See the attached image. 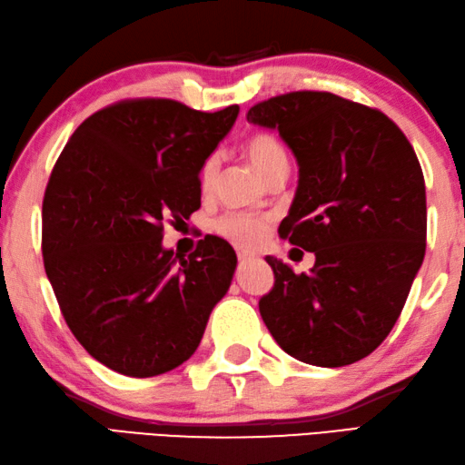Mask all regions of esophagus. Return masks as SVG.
Instances as JSON below:
<instances>
[{
  "label": "esophagus",
  "instance_id": "esophagus-1",
  "mask_svg": "<svg viewBox=\"0 0 465 465\" xmlns=\"http://www.w3.org/2000/svg\"><path fill=\"white\" fill-rule=\"evenodd\" d=\"M236 259H239L241 262H247L251 259H255V252H251L247 249H236Z\"/></svg>",
  "mask_w": 465,
  "mask_h": 465
}]
</instances>
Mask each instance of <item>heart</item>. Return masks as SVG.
<instances>
[{
  "label": "heart",
  "instance_id": "1",
  "mask_svg": "<svg viewBox=\"0 0 465 465\" xmlns=\"http://www.w3.org/2000/svg\"><path fill=\"white\" fill-rule=\"evenodd\" d=\"M244 153L262 178H267L279 168H287V152L277 135L271 131H252L244 142ZM218 170V157L208 155L200 168V188L204 192L213 186ZM271 226L269 216L249 214V213H226L218 216L213 229L218 236L231 241L239 247H255L265 239Z\"/></svg>",
  "mask_w": 465,
  "mask_h": 465
}]
</instances>
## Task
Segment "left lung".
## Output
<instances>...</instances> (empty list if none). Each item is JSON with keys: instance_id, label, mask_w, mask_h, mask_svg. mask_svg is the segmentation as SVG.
<instances>
[{"instance_id": "obj_1", "label": "left lung", "mask_w": 465, "mask_h": 465, "mask_svg": "<svg viewBox=\"0 0 465 465\" xmlns=\"http://www.w3.org/2000/svg\"><path fill=\"white\" fill-rule=\"evenodd\" d=\"M300 163L279 236L315 252L308 275L267 257L275 283L261 318L289 356L346 366L374 352L405 308L425 257V180L413 145L382 111L326 91L252 104Z\"/></svg>"}]
</instances>
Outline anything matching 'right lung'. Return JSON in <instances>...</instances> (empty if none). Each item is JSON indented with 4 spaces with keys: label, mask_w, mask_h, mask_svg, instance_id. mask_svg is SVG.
<instances>
[{
    "label": "right lung",
    "mask_w": 465,
    "mask_h": 465,
    "mask_svg": "<svg viewBox=\"0 0 465 465\" xmlns=\"http://www.w3.org/2000/svg\"><path fill=\"white\" fill-rule=\"evenodd\" d=\"M236 115L239 104L117 101L76 127L52 168L44 269L66 326L111 371L150 379L186 362L231 285L229 242L206 236L183 259L162 236L200 208V168Z\"/></svg>",
    "instance_id": "obj_1"
}]
</instances>
